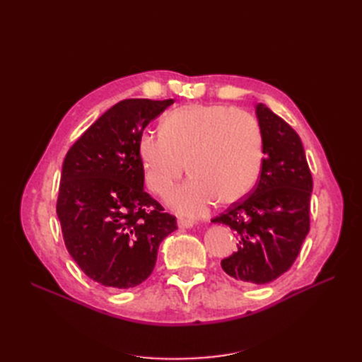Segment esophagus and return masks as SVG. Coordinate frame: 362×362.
Here are the masks:
<instances>
[{"label": "esophagus", "instance_id": "34e87169", "mask_svg": "<svg viewBox=\"0 0 362 362\" xmlns=\"http://www.w3.org/2000/svg\"><path fill=\"white\" fill-rule=\"evenodd\" d=\"M194 225V222L193 221H190V218H178V226L180 228H185V229H189V228H192Z\"/></svg>", "mask_w": 362, "mask_h": 362}]
</instances>
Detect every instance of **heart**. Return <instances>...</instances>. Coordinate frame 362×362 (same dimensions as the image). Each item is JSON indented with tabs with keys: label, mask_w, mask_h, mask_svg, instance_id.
I'll return each instance as SVG.
<instances>
[{
	"label": "heart",
	"mask_w": 362,
	"mask_h": 362,
	"mask_svg": "<svg viewBox=\"0 0 362 362\" xmlns=\"http://www.w3.org/2000/svg\"><path fill=\"white\" fill-rule=\"evenodd\" d=\"M161 133L145 131L139 158L148 189L168 196L187 169L193 177L172 196V205L189 216L204 214L221 199L233 204L252 192L262 166L258 120L223 104H190L163 120Z\"/></svg>",
	"instance_id": "b5f03b06"
}]
</instances>
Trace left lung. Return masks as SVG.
<instances>
[{"label":"left lung","instance_id":"1","mask_svg":"<svg viewBox=\"0 0 362 362\" xmlns=\"http://www.w3.org/2000/svg\"><path fill=\"white\" fill-rule=\"evenodd\" d=\"M255 113L264 152L259 181L211 222L237 235L235 252L221 262L226 275L267 284L293 266L310 231L313 177L298 133L264 104H257Z\"/></svg>","mask_w":362,"mask_h":362}]
</instances>
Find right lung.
<instances>
[{
    "label": "right lung",
    "instance_id": "1",
    "mask_svg": "<svg viewBox=\"0 0 362 362\" xmlns=\"http://www.w3.org/2000/svg\"><path fill=\"white\" fill-rule=\"evenodd\" d=\"M173 100H124L75 141L63 161L57 216L66 249L104 287L131 288L149 278L175 216L144 190L139 139Z\"/></svg>",
    "mask_w": 362,
    "mask_h": 362
}]
</instances>
